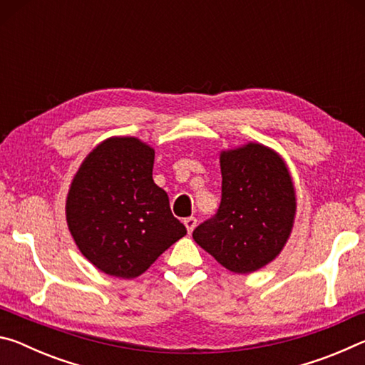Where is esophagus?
I'll return each mask as SVG.
<instances>
[{
    "mask_svg": "<svg viewBox=\"0 0 365 365\" xmlns=\"http://www.w3.org/2000/svg\"><path fill=\"white\" fill-rule=\"evenodd\" d=\"M183 224H185V227H187V230H188V233H191L195 230V227H196V217H187L183 220Z\"/></svg>",
    "mask_w": 365,
    "mask_h": 365,
    "instance_id": "34e87169",
    "label": "esophagus"
}]
</instances>
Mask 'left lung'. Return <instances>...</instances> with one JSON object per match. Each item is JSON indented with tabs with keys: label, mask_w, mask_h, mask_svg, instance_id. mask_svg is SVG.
Returning a JSON list of instances; mask_svg holds the SVG:
<instances>
[{
	"label": "left lung",
	"mask_w": 365,
	"mask_h": 365,
	"mask_svg": "<svg viewBox=\"0 0 365 365\" xmlns=\"http://www.w3.org/2000/svg\"><path fill=\"white\" fill-rule=\"evenodd\" d=\"M220 172V206L193 238L225 269L250 274L274 261L292 232V175L279 154L259 143L222 153Z\"/></svg>",
	"instance_id": "1"
}]
</instances>
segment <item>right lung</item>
I'll return each mask as SVG.
<instances>
[{
  "instance_id": "obj_1",
  "label": "right lung",
  "mask_w": 365,
  "mask_h": 365,
  "mask_svg": "<svg viewBox=\"0 0 365 365\" xmlns=\"http://www.w3.org/2000/svg\"><path fill=\"white\" fill-rule=\"evenodd\" d=\"M154 150L132 137L103 141L73 177L67 225L82 255L119 279L143 274L187 235L169 196L153 180Z\"/></svg>"
}]
</instances>
